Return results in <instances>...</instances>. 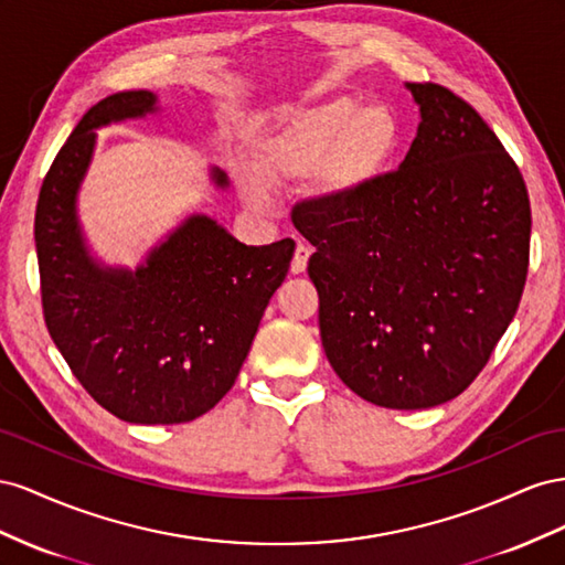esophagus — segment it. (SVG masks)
<instances>
[{"label": "esophagus", "instance_id": "34e87169", "mask_svg": "<svg viewBox=\"0 0 565 565\" xmlns=\"http://www.w3.org/2000/svg\"><path fill=\"white\" fill-rule=\"evenodd\" d=\"M310 255H312V248H310V246L298 244V246H296V253H294V260H291V271H294V274H302L305 269H308Z\"/></svg>", "mask_w": 565, "mask_h": 565}]
</instances>
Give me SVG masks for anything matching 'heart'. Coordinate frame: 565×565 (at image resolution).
Segmentation results:
<instances>
[{"label": "heart", "instance_id": "b5f03b06", "mask_svg": "<svg viewBox=\"0 0 565 565\" xmlns=\"http://www.w3.org/2000/svg\"><path fill=\"white\" fill-rule=\"evenodd\" d=\"M397 141L395 118L383 106H360L350 96H335L294 118L267 137L255 151V174L265 184L317 170L321 189L348 193L360 189ZM250 199L263 201L250 184Z\"/></svg>", "mask_w": 565, "mask_h": 565}]
</instances>
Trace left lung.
I'll list each match as a JSON object with an SVG mask.
<instances>
[{"label": "left lung", "mask_w": 565, "mask_h": 565, "mask_svg": "<svg viewBox=\"0 0 565 565\" xmlns=\"http://www.w3.org/2000/svg\"><path fill=\"white\" fill-rule=\"evenodd\" d=\"M407 87L422 122L399 168L291 211L317 248L333 372L388 409L443 405L486 369L519 310L533 227L523 174L478 110L443 85Z\"/></svg>", "instance_id": "8db88e82"}]
</instances>
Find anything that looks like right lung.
Listing matches in <instances>:
<instances>
[{
	"mask_svg": "<svg viewBox=\"0 0 565 565\" xmlns=\"http://www.w3.org/2000/svg\"><path fill=\"white\" fill-rule=\"evenodd\" d=\"M149 110L156 96L137 89L85 113L42 182L35 246L46 329L73 376L113 416L153 426L193 422L232 391L296 241L255 248L193 215L137 271L96 265L75 217L94 130Z\"/></svg>",
	"mask_w": 565,
	"mask_h": 565,
	"instance_id": "add662e5",
	"label": "right lung"
}]
</instances>
